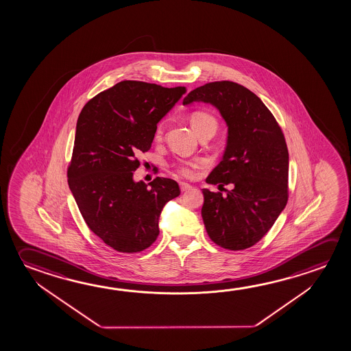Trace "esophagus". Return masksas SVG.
Segmentation results:
<instances>
[{
	"instance_id": "obj_1",
	"label": "esophagus",
	"mask_w": 351,
	"mask_h": 351,
	"mask_svg": "<svg viewBox=\"0 0 351 351\" xmlns=\"http://www.w3.org/2000/svg\"><path fill=\"white\" fill-rule=\"evenodd\" d=\"M191 189H192V186H190V184H186V182H180V190L182 191V192L190 191Z\"/></svg>"
}]
</instances>
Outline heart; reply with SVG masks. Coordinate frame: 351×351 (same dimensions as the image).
Returning a JSON list of instances; mask_svg holds the SVG:
<instances>
[{"mask_svg": "<svg viewBox=\"0 0 351 351\" xmlns=\"http://www.w3.org/2000/svg\"><path fill=\"white\" fill-rule=\"evenodd\" d=\"M191 126L193 127L195 132L198 133L204 127L217 126V120L210 114H208L207 111L197 110V111H193L191 115ZM161 134H162V125L159 123L156 130V138H160ZM203 164H204L203 160L182 161V162L175 164V170L178 175L191 178L195 176V170Z\"/></svg>", "mask_w": 351, "mask_h": 351, "instance_id": "1", "label": "heart"}]
</instances>
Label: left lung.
<instances>
[{
    "label": "left lung",
    "mask_w": 351,
    "mask_h": 351,
    "mask_svg": "<svg viewBox=\"0 0 351 351\" xmlns=\"http://www.w3.org/2000/svg\"><path fill=\"white\" fill-rule=\"evenodd\" d=\"M214 105L228 125L223 160L209 173L208 184H232V190L204 189L202 218L208 235L220 247H252L270 230L289 198V153L282 128L263 101L235 82L195 88L184 105Z\"/></svg>",
    "instance_id": "8db88e82"
}]
</instances>
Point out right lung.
<instances>
[{"instance_id": "obj_1", "label": "right lung", "mask_w": 351, "mask_h": 351, "mask_svg": "<svg viewBox=\"0 0 351 351\" xmlns=\"http://www.w3.org/2000/svg\"><path fill=\"white\" fill-rule=\"evenodd\" d=\"M186 93L184 86L122 81L82 109L67 169L69 186L88 228L122 253L149 247L159 217L180 195L178 182L156 178L134 182L137 156L150 149L158 122Z\"/></svg>"}]
</instances>
